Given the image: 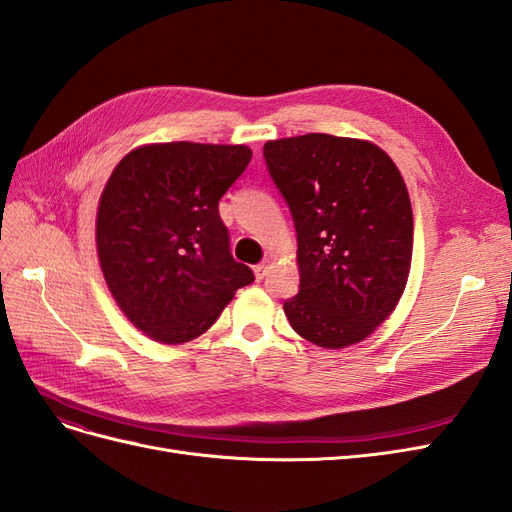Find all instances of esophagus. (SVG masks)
Segmentation results:
<instances>
[{
    "mask_svg": "<svg viewBox=\"0 0 512 512\" xmlns=\"http://www.w3.org/2000/svg\"><path fill=\"white\" fill-rule=\"evenodd\" d=\"M267 271H269V262H267V260H265V262H258V265L254 267V275H256V280H265Z\"/></svg>",
    "mask_w": 512,
    "mask_h": 512,
    "instance_id": "obj_1",
    "label": "esophagus"
}]
</instances>
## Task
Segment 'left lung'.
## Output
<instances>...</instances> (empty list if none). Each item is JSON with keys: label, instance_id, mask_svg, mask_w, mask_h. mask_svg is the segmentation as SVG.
Segmentation results:
<instances>
[{"label": "left lung", "instance_id": "8db88e82", "mask_svg": "<svg viewBox=\"0 0 512 512\" xmlns=\"http://www.w3.org/2000/svg\"><path fill=\"white\" fill-rule=\"evenodd\" d=\"M262 153L297 230L301 286L284 301L290 327L320 348L359 344L408 282L414 224L404 177L359 138L303 134Z\"/></svg>", "mask_w": 512, "mask_h": 512}]
</instances>
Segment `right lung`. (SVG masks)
I'll use <instances>...</instances> for the list:
<instances>
[{
    "mask_svg": "<svg viewBox=\"0 0 512 512\" xmlns=\"http://www.w3.org/2000/svg\"><path fill=\"white\" fill-rule=\"evenodd\" d=\"M252 160L245 145L156 143L123 158L98 205L96 245L108 290L138 331L185 344L254 282L230 254L218 203Z\"/></svg>",
    "mask_w": 512,
    "mask_h": 512,
    "instance_id": "obj_1",
    "label": "right lung"
}]
</instances>
